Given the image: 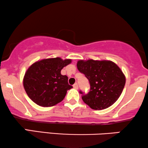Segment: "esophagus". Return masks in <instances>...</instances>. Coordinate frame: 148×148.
Here are the masks:
<instances>
[{
  "mask_svg": "<svg viewBox=\"0 0 148 148\" xmlns=\"http://www.w3.org/2000/svg\"><path fill=\"white\" fill-rule=\"evenodd\" d=\"M73 88H75V89H78V84H75L73 85Z\"/></svg>",
  "mask_w": 148,
  "mask_h": 148,
  "instance_id": "1",
  "label": "esophagus"
}]
</instances>
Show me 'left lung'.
<instances>
[{
    "label": "left lung",
    "mask_w": 148,
    "mask_h": 148,
    "mask_svg": "<svg viewBox=\"0 0 148 148\" xmlns=\"http://www.w3.org/2000/svg\"><path fill=\"white\" fill-rule=\"evenodd\" d=\"M79 71L85 75L90 90L88 94L82 91V99L95 110H102L112 106L118 99L126 83L125 76L116 63L110 60H79Z\"/></svg>",
    "instance_id": "8db88e82"
}]
</instances>
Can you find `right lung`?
Here are the masks:
<instances>
[{
    "label": "right lung",
    "instance_id": "1",
    "mask_svg": "<svg viewBox=\"0 0 148 148\" xmlns=\"http://www.w3.org/2000/svg\"><path fill=\"white\" fill-rule=\"evenodd\" d=\"M71 62V59L62 60L58 57L33 63L23 79L25 91L30 99L41 107H52L60 103L67 90L73 88L68 83V77L60 73Z\"/></svg>",
    "mask_w": 148,
    "mask_h": 148
}]
</instances>
